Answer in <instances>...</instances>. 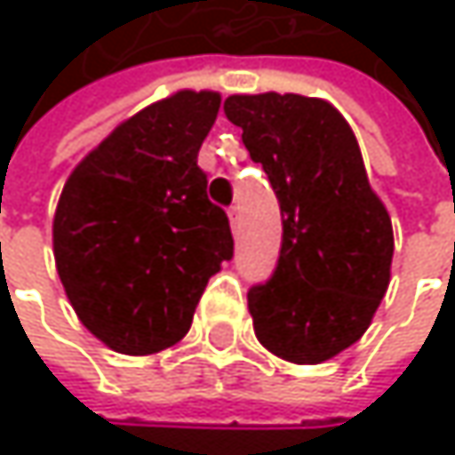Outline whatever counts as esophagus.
<instances>
[{
  "label": "esophagus",
  "instance_id": "1",
  "mask_svg": "<svg viewBox=\"0 0 455 455\" xmlns=\"http://www.w3.org/2000/svg\"><path fill=\"white\" fill-rule=\"evenodd\" d=\"M228 221H231V228H234V231L239 228V208H236V205L228 208Z\"/></svg>",
  "mask_w": 455,
  "mask_h": 455
}]
</instances>
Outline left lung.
<instances>
[{
    "label": "left lung",
    "mask_w": 455,
    "mask_h": 455,
    "mask_svg": "<svg viewBox=\"0 0 455 455\" xmlns=\"http://www.w3.org/2000/svg\"><path fill=\"white\" fill-rule=\"evenodd\" d=\"M227 118L282 208L274 276L247 292L258 342L290 363H323L369 329L393 266V221L342 113L303 94H231Z\"/></svg>",
    "instance_id": "1"
}]
</instances>
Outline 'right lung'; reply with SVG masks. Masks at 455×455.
I'll return each mask as SVG.
<instances>
[{
	"instance_id": "add662e5",
	"label": "right lung",
	"mask_w": 455,
	"mask_h": 455,
	"mask_svg": "<svg viewBox=\"0 0 455 455\" xmlns=\"http://www.w3.org/2000/svg\"><path fill=\"white\" fill-rule=\"evenodd\" d=\"M219 92H173L118 124L68 176L52 219L60 282L110 350L149 355L192 326L208 279L234 255L197 152Z\"/></svg>"
}]
</instances>
